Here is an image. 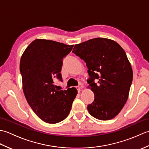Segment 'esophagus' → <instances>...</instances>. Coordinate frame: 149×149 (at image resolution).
<instances>
[{"label": "esophagus", "instance_id": "esophagus-1", "mask_svg": "<svg viewBox=\"0 0 149 149\" xmlns=\"http://www.w3.org/2000/svg\"><path fill=\"white\" fill-rule=\"evenodd\" d=\"M83 88V85H82V84H81L80 86H76V88L77 89V90L79 91H80L81 90H82V88Z\"/></svg>", "mask_w": 149, "mask_h": 149}]
</instances>
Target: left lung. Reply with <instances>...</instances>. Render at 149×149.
Masks as SVG:
<instances>
[{
  "instance_id": "obj_1",
  "label": "left lung",
  "mask_w": 149,
  "mask_h": 149,
  "mask_svg": "<svg viewBox=\"0 0 149 149\" xmlns=\"http://www.w3.org/2000/svg\"><path fill=\"white\" fill-rule=\"evenodd\" d=\"M72 52L83 59L88 68V87L95 95L88 111L99 120L113 118L127 102L133 76L124 50L112 40L96 38L75 45Z\"/></svg>"
}]
</instances>
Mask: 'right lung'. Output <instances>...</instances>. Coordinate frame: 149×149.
<instances>
[{
	"label": "right lung",
	"instance_id": "1",
	"mask_svg": "<svg viewBox=\"0 0 149 149\" xmlns=\"http://www.w3.org/2000/svg\"><path fill=\"white\" fill-rule=\"evenodd\" d=\"M73 47L37 39L29 44L21 57L20 71L25 97L36 115L47 123L65 120L77 94L74 87L59 90L54 82L56 78L62 81L63 59Z\"/></svg>",
	"mask_w": 149,
	"mask_h": 149
}]
</instances>
